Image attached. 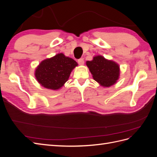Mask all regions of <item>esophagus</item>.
Listing matches in <instances>:
<instances>
[{
	"mask_svg": "<svg viewBox=\"0 0 157 157\" xmlns=\"http://www.w3.org/2000/svg\"><path fill=\"white\" fill-rule=\"evenodd\" d=\"M78 63L80 65H84V59H83V58H80V59H78Z\"/></svg>",
	"mask_w": 157,
	"mask_h": 157,
	"instance_id": "34e87169",
	"label": "esophagus"
}]
</instances>
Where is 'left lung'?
Instances as JSON below:
<instances>
[{"label":"left lung","mask_w":157,"mask_h":157,"mask_svg":"<svg viewBox=\"0 0 157 157\" xmlns=\"http://www.w3.org/2000/svg\"><path fill=\"white\" fill-rule=\"evenodd\" d=\"M86 63L93 78L103 87L113 86L119 78L120 66L114 61L107 59L102 56H96Z\"/></svg>","instance_id":"left-lung-1"}]
</instances>
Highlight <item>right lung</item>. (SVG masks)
<instances>
[{
  "label": "right lung",
  "mask_w": 157,
  "mask_h": 157,
  "mask_svg": "<svg viewBox=\"0 0 157 157\" xmlns=\"http://www.w3.org/2000/svg\"><path fill=\"white\" fill-rule=\"evenodd\" d=\"M77 65L73 59L59 53L42 61L35 69V76L42 86L58 90L67 81L71 71Z\"/></svg>",
  "instance_id": "obj_1"
}]
</instances>
